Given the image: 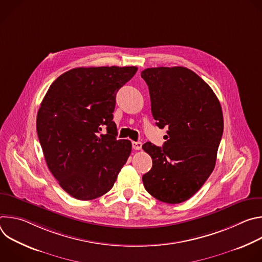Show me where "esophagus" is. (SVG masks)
Masks as SVG:
<instances>
[{"mask_svg":"<svg viewBox=\"0 0 262 262\" xmlns=\"http://www.w3.org/2000/svg\"><path fill=\"white\" fill-rule=\"evenodd\" d=\"M142 142H133V148L135 149V150H140V149L142 148Z\"/></svg>","mask_w":262,"mask_h":262,"instance_id":"esophagus-1","label":"esophagus"}]
</instances>
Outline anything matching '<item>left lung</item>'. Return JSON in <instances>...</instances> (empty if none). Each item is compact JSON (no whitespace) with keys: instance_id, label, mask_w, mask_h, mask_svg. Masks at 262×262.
<instances>
[{"instance_id":"left-lung-1","label":"left lung","mask_w":262,"mask_h":262,"mask_svg":"<svg viewBox=\"0 0 262 262\" xmlns=\"http://www.w3.org/2000/svg\"><path fill=\"white\" fill-rule=\"evenodd\" d=\"M141 77L157 125L168 128L163 148L150 142L142 146L152 159L143 183L156 199L181 203L200 190L214 168L224 129L222 107L211 88L191 69L147 68Z\"/></svg>"}]
</instances>
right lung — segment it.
Listing matches in <instances>:
<instances>
[{"label":"right lung","mask_w":262,"mask_h":262,"mask_svg":"<svg viewBox=\"0 0 262 262\" xmlns=\"http://www.w3.org/2000/svg\"><path fill=\"white\" fill-rule=\"evenodd\" d=\"M136 66L73 68L51 85L36 128L46 162L61 188L79 200L107 193L126 163L132 143L117 140L116 93ZM107 129L100 134L102 127Z\"/></svg>","instance_id":"obj_1"}]
</instances>
